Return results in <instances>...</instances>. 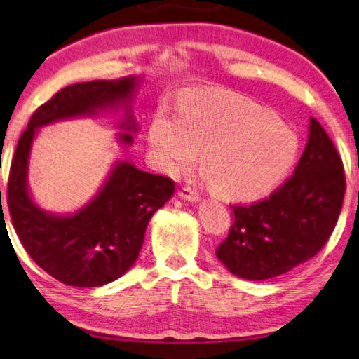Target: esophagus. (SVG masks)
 <instances>
[{
  "label": "esophagus",
  "mask_w": 359,
  "mask_h": 359,
  "mask_svg": "<svg viewBox=\"0 0 359 359\" xmlns=\"http://www.w3.org/2000/svg\"><path fill=\"white\" fill-rule=\"evenodd\" d=\"M178 196L181 199H184V201H189V203H198V201L201 199V196H199V193L198 191H194V189H191L189 186H186V188H183V189H180V193H178Z\"/></svg>",
  "instance_id": "1"
}]
</instances>
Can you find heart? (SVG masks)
<instances>
[{
  "mask_svg": "<svg viewBox=\"0 0 359 359\" xmlns=\"http://www.w3.org/2000/svg\"><path fill=\"white\" fill-rule=\"evenodd\" d=\"M149 140L160 165L180 173L198 160L208 186L224 199L252 201L276 188L296 165L301 142L276 114L215 88L181 97L178 117L158 114Z\"/></svg>",
  "mask_w": 359,
  "mask_h": 359,
  "instance_id": "b5f03b06",
  "label": "heart"
}]
</instances>
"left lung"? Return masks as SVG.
I'll list each match as a JSON object with an SVG mask.
<instances>
[{
	"instance_id": "8db88e82",
	"label": "left lung",
	"mask_w": 359,
	"mask_h": 359,
	"mask_svg": "<svg viewBox=\"0 0 359 359\" xmlns=\"http://www.w3.org/2000/svg\"><path fill=\"white\" fill-rule=\"evenodd\" d=\"M345 188L340 155L311 117L307 145L294 175L268 199L232 205L233 224L215 255L230 273L250 281L291 271L325 245L340 215Z\"/></svg>"
}]
</instances>
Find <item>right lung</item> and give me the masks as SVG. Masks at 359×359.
Wrapping results in <instances>:
<instances>
[{
	"mask_svg": "<svg viewBox=\"0 0 359 359\" xmlns=\"http://www.w3.org/2000/svg\"><path fill=\"white\" fill-rule=\"evenodd\" d=\"M139 85L140 78L132 75L63 88L34 112L18 142L8 181L13 225L34 262L68 286L97 287L121 278L135 263L147 225L173 196L175 183L127 160H116L90 203L73 214L48 212L36 204L29 191L32 142L43 126L124 107L117 140L124 147L132 145V135L139 130L132 114Z\"/></svg>",
	"mask_w": 359,
	"mask_h": 359,
	"instance_id": "1",
	"label": "right lung"
}]
</instances>
